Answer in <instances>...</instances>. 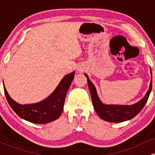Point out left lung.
Instances as JSON below:
<instances>
[{"label":"left lung","mask_w":155,"mask_h":155,"mask_svg":"<svg viewBox=\"0 0 155 155\" xmlns=\"http://www.w3.org/2000/svg\"><path fill=\"white\" fill-rule=\"evenodd\" d=\"M87 79L88 87L91 94L92 101L94 108L97 115L102 120L109 122H122L133 118L141 111L147 104L149 96L152 91V80L151 79L149 88L144 97L132 105H113L105 104L99 98L95 85L89 79L87 74H84ZM152 75V72H151Z\"/></svg>","instance_id":"left-lung-1"}]
</instances>
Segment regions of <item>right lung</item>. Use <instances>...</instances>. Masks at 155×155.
Wrapping results in <instances>:
<instances>
[{
    "mask_svg": "<svg viewBox=\"0 0 155 155\" xmlns=\"http://www.w3.org/2000/svg\"><path fill=\"white\" fill-rule=\"evenodd\" d=\"M74 75V71L65 75L49 97L35 104L24 105L18 104L10 97L3 84L5 95L12 109L23 120L34 124L49 123L59 118L61 115L65 96Z\"/></svg>",
    "mask_w": 155,
    "mask_h": 155,
    "instance_id": "add662e5",
    "label": "right lung"
}]
</instances>
